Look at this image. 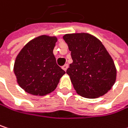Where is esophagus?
<instances>
[{
    "label": "esophagus",
    "instance_id": "obj_1",
    "mask_svg": "<svg viewBox=\"0 0 128 128\" xmlns=\"http://www.w3.org/2000/svg\"><path fill=\"white\" fill-rule=\"evenodd\" d=\"M67 68H68V64H64V66H62V69L64 70V71H66V70H67Z\"/></svg>",
    "mask_w": 128,
    "mask_h": 128
}]
</instances>
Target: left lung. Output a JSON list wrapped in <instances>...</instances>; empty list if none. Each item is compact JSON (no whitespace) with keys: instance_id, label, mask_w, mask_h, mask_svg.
Listing matches in <instances>:
<instances>
[{"instance_id":"obj_1","label":"left lung","mask_w":128,"mask_h":128,"mask_svg":"<svg viewBox=\"0 0 128 128\" xmlns=\"http://www.w3.org/2000/svg\"><path fill=\"white\" fill-rule=\"evenodd\" d=\"M71 51L72 63L66 70L76 92L88 98L107 93L115 84L116 69L102 43L88 33L63 36Z\"/></svg>"}]
</instances>
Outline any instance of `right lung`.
<instances>
[{
  "label": "right lung",
  "mask_w": 128,
  "mask_h": 128,
  "mask_svg": "<svg viewBox=\"0 0 128 128\" xmlns=\"http://www.w3.org/2000/svg\"><path fill=\"white\" fill-rule=\"evenodd\" d=\"M57 40L56 36H38L28 42L17 56L14 72L18 84L26 92L47 95L56 90L65 74L53 54Z\"/></svg>",
  "instance_id": "add662e5"
}]
</instances>
